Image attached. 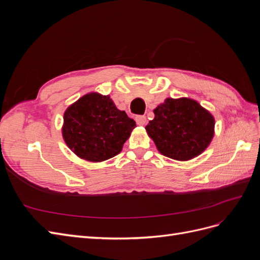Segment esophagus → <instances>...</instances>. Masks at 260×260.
Here are the masks:
<instances>
[{
	"label": "esophagus",
	"instance_id": "1",
	"mask_svg": "<svg viewBox=\"0 0 260 260\" xmlns=\"http://www.w3.org/2000/svg\"><path fill=\"white\" fill-rule=\"evenodd\" d=\"M136 120L139 125H144L146 123V117L145 116H138L136 118Z\"/></svg>",
	"mask_w": 260,
	"mask_h": 260
}]
</instances>
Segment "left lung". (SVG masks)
<instances>
[{"label": "left lung", "instance_id": "1", "mask_svg": "<svg viewBox=\"0 0 260 260\" xmlns=\"http://www.w3.org/2000/svg\"><path fill=\"white\" fill-rule=\"evenodd\" d=\"M145 127L158 152L171 159L190 160L201 155L215 135V118L198 101L168 98L154 109Z\"/></svg>", "mask_w": 260, "mask_h": 260}]
</instances>
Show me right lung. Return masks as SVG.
<instances>
[{
	"label": "right lung",
	"instance_id": "right-lung-1",
	"mask_svg": "<svg viewBox=\"0 0 260 260\" xmlns=\"http://www.w3.org/2000/svg\"><path fill=\"white\" fill-rule=\"evenodd\" d=\"M136 127V121L119 111L109 95L90 92L68 106L61 135L79 158L101 162L121 152Z\"/></svg>",
	"mask_w": 260,
	"mask_h": 260
}]
</instances>
